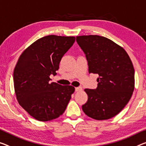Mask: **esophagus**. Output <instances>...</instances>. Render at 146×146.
Listing matches in <instances>:
<instances>
[{"label":"esophagus","instance_id":"obj_1","mask_svg":"<svg viewBox=\"0 0 146 146\" xmlns=\"http://www.w3.org/2000/svg\"><path fill=\"white\" fill-rule=\"evenodd\" d=\"M82 87H76V88H75V91L76 92L80 91H82Z\"/></svg>","mask_w":146,"mask_h":146}]
</instances>
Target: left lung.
I'll return each instance as SVG.
<instances>
[{"mask_svg":"<svg viewBox=\"0 0 146 146\" xmlns=\"http://www.w3.org/2000/svg\"><path fill=\"white\" fill-rule=\"evenodd\" d=\"M84 51L89 72L97 74L98 86L86 89L88 96L82 110L89 117L106 120L115 116L131 99L134 89V69L122 47L98 35L76 36Z\"/></svg>","mask_w":146,"mask_h":146,"instance_id":"1","label":"left lung"}]
</instances>
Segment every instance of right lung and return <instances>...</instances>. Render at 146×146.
I'll use <instances>...</instances> for the list:
<instances>
[{
    "mask_svg": "<svg viewBox=\"0 0 146 146\" xmlns=\"http://www.w3.org/2000/svg\"><path fill=\"white\" fill-rule=\"evenodd\" d=\"M74 36L49 35L37 40L20 55L13 70L19 104L40 121L59 117L65 111L75 88L50 83L59 62L75 42Z\"/></svg>",
    "mask_w": 146,
    "mask_h": 146,
    "instance_id": "1",
    "label": "right lung"
}]
</instances>
